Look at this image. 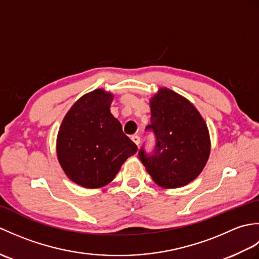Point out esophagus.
I'll use <instances>...</instances> for the list:
<instances>
[{
  "label": "esophagus",
  "instance_id": "obj_1",
  "mask_svg": "<svg viewBox=\"0 0 259 259\" xmlns=\"http://www.w3.org/2000/svg\"><path fill=\"white\" fill-rule=\"evenodd\" d=\"M131 140H133L137 146H139V144H140V138H139V136H133V137H131Z\"/></svg>",
  "mask_w": 259,
  "mask_h": 259
}]
</instances>
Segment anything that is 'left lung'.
<instances>
[{"mask_svg":"<svg viewBox=\"0 0 259 259\" xmlns=\"http://www.w3.org/2000/svg\"><path fill=\"white\" fill-rule=\"evenodd\" d=\"M151 124L156 149L139 158L153 181L166 189L184 187L195 180L210 155L208 126L188 99L168 88H159L150 99Z\"/></svg>","mask_w":259,"mask_h":259,"instance_id":"8db88e82","label":"left lung"}]
</instances>
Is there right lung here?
I'll return each instance as SVG.
<instances>
[{
  "instance_id": "add662e5",
  "label": "right lung",
  "mask_w": 259,
  "mask_h": 259,
  "mask_svg": "<svg viewBox=\"0 0 259 259\" xmlns=\"http://www.w3.org/2000/svg\"><path fill=\"white\" fill-rule=\"evenodd\" d=\"M113 95L103 89L85 93L65 114L57 137L60 166L84 188H100L114 179L138 148L110 112Z\"/></svg>"
}]
</instances>
